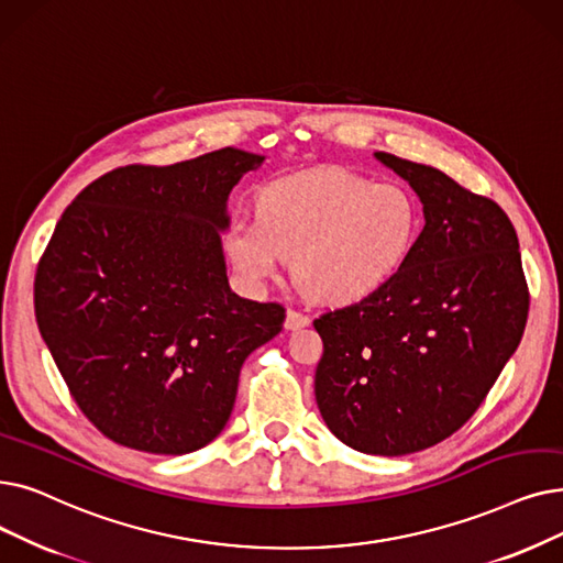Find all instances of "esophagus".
Segmentation results:
<instances>
[{
  "label": "esophagus",
  "mask_w": 563,
  "mask_h": 563,
  "mask_svg": "<svg viewBox=\"0 0 563 563\" xmlns=\"http://www.w3.org/2000/svg\"><path fill=\"white\" fill-rule=\"evenodd\" d=\"M310 324V317L308 314H303V312H299V310H287V317H285V329L287 331H299V329H303V327H308Z\"/></svg>",
  "instance_id": "1"
}]
</instances>
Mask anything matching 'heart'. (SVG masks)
I'll return each mask as SVG.
<instances>
[{"mask_svg":"<svg viewBox=\"0 0 563 563\" xmlns=\"http://www.w3.org/2000/svg\"><path fill=\"white\" fill-rule=\"evenodd\" d=\"M421 225V202L407 186L314 169L266 184L255 218L234 216L225 225L223 249L251 285L280 278L295 257L297 280L314 299L345 306L402 272Z\"/></svg>","mask_w":563,"mask_h":563,"instance_id":"b5f03b06","label":"heart"}]
</instances>
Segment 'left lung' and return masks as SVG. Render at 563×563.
Here are the masks:
<instances>
[{"mask_svg": "<svg viewBox=\"0 0 563 563\" xmlns=\"http://www.w3.org/2000/svg\"><path fill=\"white\" fill-rule=\"evenodd\" d=\"M409 181L426 225L377 295L322 312L314 398L329 430L361 453L407 455L467 423L518 350L529 287L504 209L442 169L375 154Z\"/></svg>", "mask_w": 563, "mask_h": 563, "instance_id": "8db88e82", "label": "left lung"}]
</instances>
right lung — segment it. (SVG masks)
Masks as SVG:
<instances>
[{
    "instance_id": "obj_1",
    "label": "right lung",
    "mask_w": 563,
    "mask_h": 563,
    "mask_svg": "<svg viewBox=\"0 0 563 563\" xmlns=\"http://www.w3.org/2000/svg\"><path fill=\"white\" fill-rule=\"evenodd\" d=\"M262 156L126 165L62 213L34 280L38 331L89 423L154 455L207 446L225 428L246 356L285 308L230 289L225 202Z\"/></svg>"
}]
</instances>
